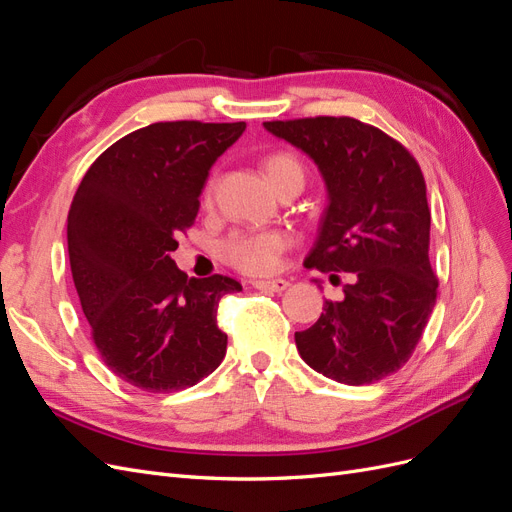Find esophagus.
I'll return each instance as SVG.
<instances>
[{
	"instance_id": "obj_1",
	"label": "esophagus",
	"mask_w": 512,
	"mask_h": 512,
	"mask_svg": "<svg viewBox=\"0 0 512 512\" xmlns=\"http://www.w3.org/2000/svg\"><path fill=\"white\" fill-rule=\"evenodd\" d=\"M252 286L262 292H284L290 284L286 280H256Z\"/></svg>"
}]
</instances>
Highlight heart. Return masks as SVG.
Returning <instances> with one entry per match:
<instances>
[{
	"instance_id": "1",
	"label": "heart",
	"mask_w": 512,
	"mask_h": 512,
	"mask_svg": "<svg viewBox=\"0 0 512 512\" xmlns=\"http://www.w3.org/2000/svg\"><path fill=\"white\" fill-rule=\"evenodd\" d=\"M265 173L275 190L292 177H303L301 162L286 151L271 153L265 160ZM292 245L286 230H235L220 245L222 258L235 269L250 275H267L280 267L282 254Z\"/></svg>"
}]
</instances>
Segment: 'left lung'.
Wrapping results in <instances>:
<instances>
[{"mask_svg": "<svg viewBox=\"0 0 512 512\" xmlns=\"http://www.w3.org/2000/svg\"><path fill=\"white\" fill-rule=\"evenodd\" d=\"M262 126L301 149L327 188L318 239L303 265L354 275L342 301H327L316 324L294 333L301 359L348 386L391 376L408 363L436 305L421 168L404 145L352 117Z\"/></svg>", "mask_w": 512, "mask_h": 512, "instance_id": "left-lung-1", "label": "left lung"}]
</instances>
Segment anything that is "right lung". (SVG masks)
I'll list each match as a JSON object with an SVG mask.
<instances>
[{
	"mask_svg": "<svg viewBox=\"0 0 512 512\" xmlns=\"http://www.w3.org/2000/svg\"><path fill=\"white\" fill-rule=\"evenodd\" d=\"M245 121L151 123L89 166L68 213L72 280L102 361L147 393H175L220 367L218 303L241 284L188 277L170 258L198 215L209 170Z\"/></svg>",
	"mask_w": 512,
	"mask_h": 512,
	"instance_id": "obj_1",
	"label": "right lung"
}]
</instances>
